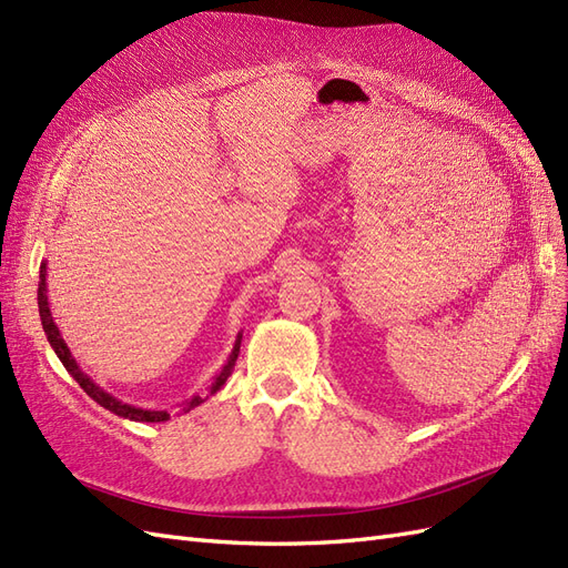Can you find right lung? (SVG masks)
<instances>
[{
	"mask_svg": "<svg viewBox=\"0 0 568 568\" xmlns=\"http://www.w3.org/2000/svg\"><path fill=\"white\" fill-rule=\"evenodd\" d=\"M38 305H40V320H42V329H44V334H47L49 346L54 348L57 357L61 359L63 367L68 369V374L73 376V379L80 384V388H82L84 393H88L94 403H99L101 407H106L109 412H113V415L123 417V419H130V422H168V419H170V412H168V409H144V407H134V405H128V403H123V400H118L115 395H111L109 390L101 388V386L92 379V376H88V374H84V372L80 369V365L75 363V357L71 355V348L65 346V341H63V336H61V332H59V326H57V322H54V317H51V311H49V298H47V263H44V261H42V265H40ZM239 348H242V334L236 336L232 355L227 357L225 367H222V369L215 374V379H213V384H211V390H209V393H201V395H192V398L184 400V403L180 405L182 412H189V409L199 407L201 403L209 400V395L217 393L222 386H225V382L230 379V374L234 372L236 357H239Z\"/></svg>",
	"mask_w": 568,
	"mask_h": 568,
	"instance_id": "add662e5",
	"label": "right lung"
}]
</instances>
